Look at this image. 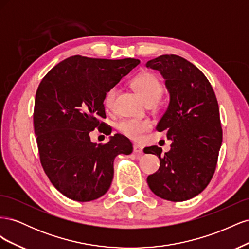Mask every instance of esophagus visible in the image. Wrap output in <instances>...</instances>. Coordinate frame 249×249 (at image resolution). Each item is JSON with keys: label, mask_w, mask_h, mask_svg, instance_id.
I'll return each instance as SVG.
<instances>
[{"label": "esophagus", "mask_w": 249, "mask_h": 249, "mask_svg": "<svg viewBox=\"0 0 249 249\" xmlns=\"http://www.w3.org/2000/svg\"><path fill=\"white\" fill-rule=\"evenodd\" d=\"M133 150L134 153L136 154L138 157H141L143 154V146L140 144H134L133 145Z\"/></svg>", "instance_id": "34e87169"}]
</instances>
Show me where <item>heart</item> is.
Returning <instances> with one entry per match:
<instances>
[{"label":"heart","instance_id":"b5f03b06","mask_svg":"<svg viewBox=\"0 0 249 249\" xmlns=\"http://www.w3.org/2000/svg\"><path fill=\"white\" fill-rule=\"evenodd\" d=\"M130 84L147 105L155 104L163 91L160 79L149 71L138 73L131 80ZM116 94V87H111L105 94L104 106L106 109L110 110L114 106ZM152 126L153 124L148 119H124L117 124V129L124 136L133 140H139L142 138L143 134L152 129Z\"/></svg>","mask_w":249,"mask_h":249}]
</instances>
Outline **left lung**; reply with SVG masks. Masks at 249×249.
Returning a JSON list of instances; mask_svg holds the SVG:
<instances>
[{"mask_svg":"<svg viewBox=\"0 0 249 249\" xmlns=\"http://www.w3.org/2000/svg\"><path fill=\"white\" fill-rule=\"evenodd\" d=\"M165 79L170 101L157 125L172 141L169 152L149 146L160 167L147 177L149 189L170 201L196 196L209 185L222 142L219 107L209 80L196 66L177 55H162L146 63Z\"/></svg>","mask_w":249,"mask_h":249,"instance_id":"left-lung-1","label":"left lung"}]
</instances>
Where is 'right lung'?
<instances>
[{
  "mask_svg": "<svg viewBox=\"0 0 249 249\" xmlns=\"http://www.w3.org/2000/svg\"><path fill=\"white\" fill-rule=\"evenodd\" d=\"M140 61L71 56L44 76L37 88L33 113L40 163L51 183L66 197L90 201L111 186L113 162L133 152L131 141L115 134L96 144L89 133L106 118L104 96Z\"/></svg>",
  "mask_w": 249,
  "mask_h": 249,
  "instance_id": "obj_1",
  "label": "right lung"
}]
</instances>
